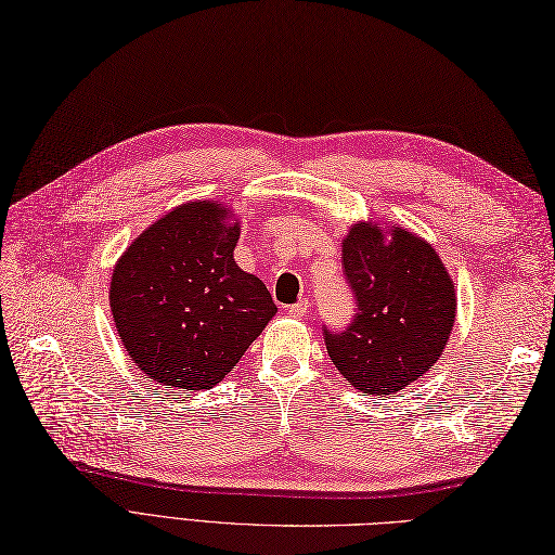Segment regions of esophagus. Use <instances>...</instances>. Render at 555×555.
Segmentation results:
<instances>
[{"instance_id": "obj_1", "label": "esophagus", "mask_w": 555, "mask_h": 555, "mask_svg": "<svg viewBox=\"0 0 555 555\" xmlns=\"http://www.w3.org/2000/svg\"><path fill=\"white\" fill-rule=\"evenodd\" d=\"M308 310H310V304H308L306 298H304V300H298V304H294V306H289V308H287V312H289L292 317H296V319L306 317V314H308Z\"/></svg>"}]
</instances>
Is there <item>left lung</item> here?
<instances>
[{
  "mask_svg": "<svg viewBox=\"0 0 555 555\" xmlns=\"http://www.w3.org/2000/svg\"><path fill=\"white\" fill-rule=\"evenodd\" d=\"M343 268L357 317L343 333L324 331L333 365L367 396H391L442 357L456 322V289L435 247L398 224H351Z\"/></svg>",
  "mask_w": 555,
  "mask_h": 555,
  "instance_id": "obj_1",
  "label": "left lung"
}]
</instances>
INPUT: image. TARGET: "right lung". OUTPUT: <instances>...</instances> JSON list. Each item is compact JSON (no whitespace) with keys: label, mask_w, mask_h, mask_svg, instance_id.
Listing matches in <instances>:
<instances>
[{"label":"right lung","mask_w":555,"mask_h":555,"mask_svg":"<svg viewBox=\"0 0 555 555\" xmlns=\"http://www.w3.org/2000/svg\"><path fill=\"white\" fill-rule=\"evenodd\" d=\"M241 220L222 201H188L122 251L111 314L129 359L164 389L204 391L241 361L278 308L233 261Z\"/></svg>","instance_id":"obj_1"}]
</instances>
